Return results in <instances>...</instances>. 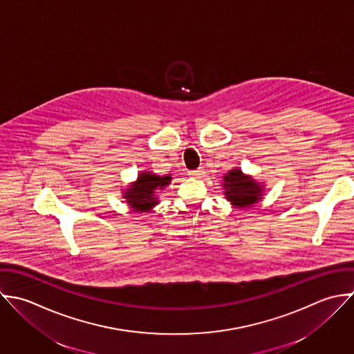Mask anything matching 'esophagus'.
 Returning a JSON list of instances; mask_svg holds the SVG:
<instances>
[{"label": "esophagus", "mask_w": 354, "mask_h": 354, "mask_svg": "<svg viewBox=\"0 0 354 354\" xmlns=\"http://www.w3.org/2000/svg\"><path fill=\"white\" fill-rule=\"evenodd\" d=\"M205 174H206V171H205L203 167H199V169H196V170L189 171V176L196 177V178H202V177H205Z\"/></svg>", "instance_id": "esophagus-1"}]
</instances>
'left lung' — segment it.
Listing matches in <instances>:
<instances>
[{
	"label": "left lung",
	"mask_w": 354,
	"mask_h": 354,
	"mask_svg": "<svg viewBox=\"0 0 354 354\" xmlns=\"http://www.w3.org/2000/svg\"><path fill=\"white\" fill-rule=\"evenodd\" d=\"M224 195L227 199L237 207H250L262 199L263 187L252 180L250 176L243 174L240 169L230 170L224 176Z\"/></svg>",
	"instance_id": "8db88e82"
}]
</instances>
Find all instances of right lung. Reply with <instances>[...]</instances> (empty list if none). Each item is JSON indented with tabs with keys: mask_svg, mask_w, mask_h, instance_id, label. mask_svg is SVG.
Returning <instances> with one entry per match:
<instances>
[{
	"mask_svg": "<svg viewBox=\"0 0 354 354\" xmlns=\"http://www.w3.org/2000/svg\"><path fill=\"white\" fill-rule=\"evenodd\" d=\"M170 181V176H156L151 171H141L137 181L126 189L123 198L134 212H149L159 203L155 192L163 189Z\"/></svg>",
	"mask_w": 354,
	"mask_h": 354,
	"instance_id": "1",
	"label": "right lung"
}]
</instances>
